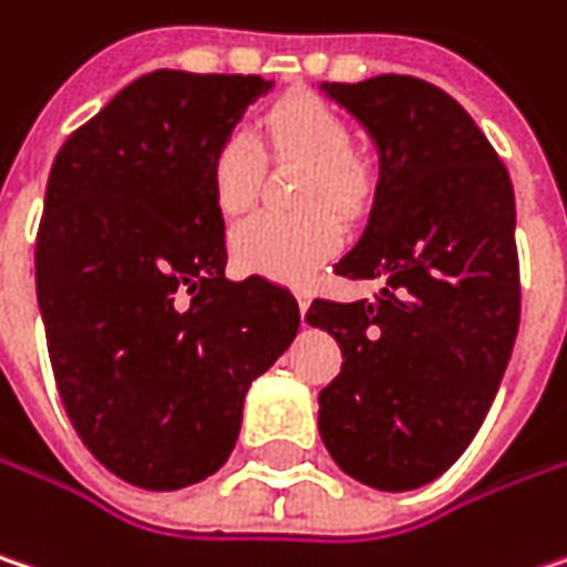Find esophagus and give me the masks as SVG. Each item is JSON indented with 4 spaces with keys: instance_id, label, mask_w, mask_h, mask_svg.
Here are the masks:
<instances>
[{
    "instance_id": "34e87169",
    "label": "esophagus",
    "mask_w": 567,
    "mask_h": 567,
    "mask_svg": "<svg viewBox=\"0 0 567 567\" xmlns=\"http://www.w3.org/2000/svg\"><path fill=\"white\" fill-rule=\"evenodd\" d=\"M295 298H298V311H301V317L308 315V308H311V298L301 291V288H295Z\"/></svg>"
}]
</instances>
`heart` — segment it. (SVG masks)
I'll use <instances>...</instances> for the list:
<instances>
[{"label": "heart", "instance_id": "b5f03b06", "mask_svg": "<svg viewBox=\"0 0 567 567\" xmlns=\"http://www.w3.org/2000/svg\"><path fill=\"white\" fill-rule=\"evenodd\" d=\"M262 131L276 151L311 159L301 202H333L352 212L365 198V173L352 159V131L343 115L317 95H291L262 117ZM262 176V151L247 127H234L212 153V198L224 215H237L256 198ZM340 244V220L327 208L308 212H256L230 234L234 259L262 276L298 279L311 272Z\"/></svg>", "mask_w": 567, "mask_h": 567}]
</instances>
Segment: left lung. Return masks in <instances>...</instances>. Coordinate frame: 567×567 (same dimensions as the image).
Segmentation results:
<instances>
[{
	"instance_id": "1",
	"label": "left lung",
	"mask_w": 567,
	"mask_h": 567,
	"mask_svg": "<svg viewBox=\"0 0 567 567\" xmlns=\"http://www.w3.org/2000/svg\"><path fill=\"white\" fill-rule=\"evenodd\" d=\"M379 151L369 220L337 276L382 279L375 301H315L343 350L320 391V440L355 482L414 491L468 450L519 327L514 185L472 115L433 83H320Z\"/></svg>"
}]
</instances>
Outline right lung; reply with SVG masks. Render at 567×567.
Instances as JSON below:
<instances>
[{
	"mask_svg": "<svg viewBox=\"0 0 567 567\" xmlns=\"http://www.w3.org/2000/svg\"><path fill=\"white\" fill-rule=\"evenodd\" d=\"M262 76L156 70L56 153L38 230V308L85 450L147 491L205 482L237 446L250 384L298 337V301L227 279L212 153Z\"/></svg>",
	"mask_w": 567,
	"mask_h": 567,
	"instance_id": "right-lung-1",
	"label": "right lung"
}]
</instances>
